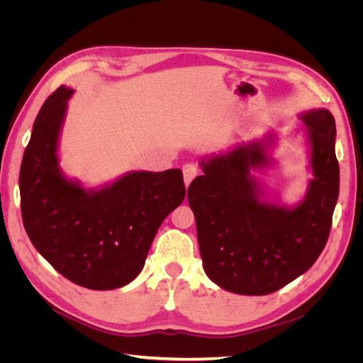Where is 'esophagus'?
I'll return each instance as SVG.
<instances>
[{"label":"esophagus","mask_w":363,"mask_h":363,"mask_svg":"<svg viewBox=\"0 0 363 363\" xmlns=\"http://www.w3.org/2000/svg\"><path fill=\"white\" fill-rule=\"evenodd\" d=\"M196 174H199V168L195 167L194 163H186L183 167V177H184V184L189 186L191 182L196 177Z\"/></svg>","instance_id":"obj_1"}]
</instances>
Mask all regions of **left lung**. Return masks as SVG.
I'll return each mask as SVG.
<instances>
[{
	"label": "left lung",
	"mask_w": 363,
	"mask_h": 363,
	"mask_svg": "<svg viewBox=\"0 0 363 363\" xmlns=\"http://www.w3.org/2000/svg\"><path fill=\"white\" fill-rule=\"evenodd\" d=\"M298 118L313 174L298 204L263 199V186L251 174L274 162V133L203 157V175L188 188L203 268L228 292L267 295L286 286L313 265L330 235L339 195L335 118L327 108Z\"/></svg>",
	"instance_id": "1"
}]
</instances>
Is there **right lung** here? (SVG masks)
<instances>
[{"mask_svg": "<svg viewBox=\"0 0 363 363\" xmlns=\"http://www.w3.org/2000/svg\"><path fill=\"white\" fill-rule=\"evenodd\" d=\"M72 94L60 86L33 124L19 172L23 223L63 277L94 291L123 288L144 268L163 219L183 203V172L131 171L96 189L65 177L57 151Z\"/></svg>", "mask_w": 363, "mask_h": 363, "instance_id": "right-lung-1", "label": "right lung"}]
</instances>
